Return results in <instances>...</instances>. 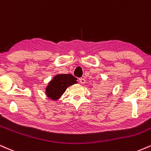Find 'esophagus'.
I'll return each instance as SVG.
<instances>
[{"label": "esophagus", "instance_id": "34e87169", "mask_svg": "<svg viewBox=\"0 0 151 151\" xmlns=\"http://www.w3.org/2000/svg\"><path fill=\"white\" fill-rule=\"evenodd\" d=\"M79 81H80V83H81V84H85V83H86V80H85L84 78H80Z\"/></svg>", "mask_w": 151, "mask_h": 151}]
</instances>
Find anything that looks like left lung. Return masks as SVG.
<instances>
[{
    "label": "left lung",
    "mask_w": 151,
    "mask_h": 151,
    "mask_svg": "<svg viewBox=\"0 0 151 151\" xmlns=\"http://www.w3.org/2000/svg\"><path fill=\"white\" fill-rule=\"evenodd\" d=\"M102 89H103V90H101L102 91H100V93H101L100 95H104V94H106L105 93H107V92H109V91H107V89H104V88H102Z\"/></svg>",
    "instance_id": "obj_1"
}]
</instances>
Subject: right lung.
I'll use <instances>...</instances> for the list:
<instances>
[{
  "instance_id": "right-lung-1",
  "label": "right lung",
  "mask_w": 151,
  "mask_h": 151,
  "mask_svg": "<svg viewBox=\"0 0 151 151\" xmlns=\"http://www.w3.org/2000/svg\"><path fill=\"white\" fill-rule=\"evenodd\" d=\"M77 78L71 74H59L54 77L46 88L47 97L52 100H58L69 86L77 83Z\"/></svg>"
}]
</instances>
